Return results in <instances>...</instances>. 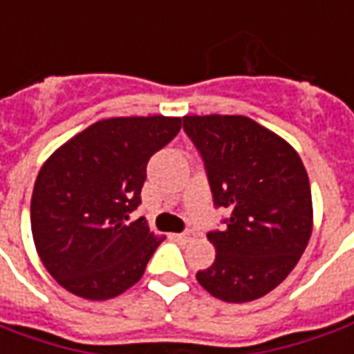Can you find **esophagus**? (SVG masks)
I'll list each match as a JSON object with an SVG mask.
<instances>
[{
    "label": "esophagus",
    "instance_id": "1",
    "mask_svg": "<svg viewBox=\"0 0 354 354\" xmlns=\"http://www.w3.org/2000/svg\"><path fill=\"white\" fill-rule=\"evenodd\" d=\"M176 238L180 242H192V240L196 238V232H194V230H184V232L176 234Z\"/></svg>",
    "mask_w": 354,
    "mask_h": 354
}]
</instances>
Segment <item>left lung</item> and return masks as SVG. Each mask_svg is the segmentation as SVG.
<instances>
[{"label":"left lung","instance_id":"left-lung-1","mask_svg":"<svg viewBox=\"0 0 354 354\" xmlns=\"http://www.w3.org/2000/svg\"><path fill=\"white\" fill-rule=\"evenodd\" d=\"M205 162L215 207L230 213L211 230L215 261L199 285L225 302L271 292L295 269L312 234L306 168L283 137L246 116H184Z\"/></svg>","mask_w":354,"mask_h":354}]
</instances>
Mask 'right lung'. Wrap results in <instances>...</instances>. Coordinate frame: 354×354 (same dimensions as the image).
<instances>
[{
  "mask_svg": "<svg viewBox=\"0 0 354 354\" xmlns=\"http://www.w3.org/2000/svg\"><path fill=\"white\" fill-rule=\"evenodd\" d=\"M182 118H108L71 137L36 176L30 228L38 256L62 287L108 300L143 277L162 238L143 217L147 162L170 143Z\"/></svg>",
  "mask_w": 354,
  "mask_h": 354,
  "instance_id": "right-lung-1",
  "label": "right lung"
}]
</instances>
